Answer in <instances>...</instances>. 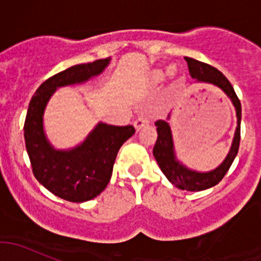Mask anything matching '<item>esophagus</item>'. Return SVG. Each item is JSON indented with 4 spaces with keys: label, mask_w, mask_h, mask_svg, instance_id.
Instances as JSON below:
<instances>
[{
    "label": "esophagus",
    "mask_w": 261,
    "mask_h": 261,
    "mask_svg": "<svg viewBox=\"0 0 261 261\" xmlns=\"http://www.w3.org/2000/svg\"><path fill=\"white\" fill-rule=\"evenodd\" d=\"M149 117H146V116H141V117H139L138 120L134 122V126H135L136 131H140L141 128L145 127V126L149 125Z\"/></svg>",
    "instance_id": "esophagus-1"
}]
</instances>
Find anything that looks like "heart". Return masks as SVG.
<instances>
[{"instance_id":"heart-1","label":"heart","mask_w":261,"mask_h":261,"mask_svg":"<svg viewBox=\"0 0 261 261\" xmlns=\"http://www.w3.org/2000/svg\"><path fill=\"white\" fill-rule=\"evenodd\" d=\"M163 77H164V72H163V70H154V72H152V80L154 81H160V80H163Z\"/></svg>"}]
</instances>
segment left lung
<instances>
[{
    "label": "left lung",
    "instance_id": "left-lung-1",
    "mask_svg": "<svg viewBox=\"0 0 261 261\" xmlns=\"http://www.w3.org/2000/svg\"><path fill=\"white\" fill-rule=\"evenodd\" d=\"M184 59H186L187 64H188L191 77L193 80L207 82V83H212L215 86L220 87L231 98V101H232L233 106L236 109V116H238V128H236L235 138H233L230 152H228V155L226 156V159L223 160V163L220 167L208 173L193 172V170H189L186 167H183L175 159L174 149H173L172 131H170L168 122H165L163 120H159L155 122L158 131V139L154 145L152 154H154V158L156 159L162 172L164 173L168 180L172 181L178 188L187 189V191L192 192H199L211 188V187L220 183L222 180V178L225 177L226 173H227V170L230 169L236 155H238L239 146H240L241 103L240 99L236 96L235 91H233V87L231 86L227 78L220 70L216 69L212 65L193 59V58L186 57Z\"/></svg>",
    "mask_w": 261,
    "mask_h": 261
}]
</instances>
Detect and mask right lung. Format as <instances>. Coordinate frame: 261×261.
Returning a JSON list of instances; mask_svg holds the SVG:
<instances>
[{"mask_svg": "<svg viewBox=\"0 0 261 261\" xmlns=\"http://www.w3.org/2000/svg\"><path fill=\"white\" fill-rule=\"evenodd\" d=\"M110 58L70 67L46 80L31 98L23 125L26 150L39 183L69 202L89 201L109 184L117 152L135 134L134 126L98 123L83 144L68 151L55 150L45 138L43 115L58 87L82 83L103 72Z\"/></svg>", "mask_w": 261, "mask_h": 261, "instance_id": "add662e5", "label": "right lung"}]
</instances>
